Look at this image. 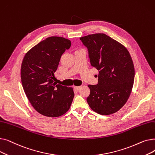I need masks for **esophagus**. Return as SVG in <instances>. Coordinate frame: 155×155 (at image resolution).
Wrapping results in <instances>:
<instances>
[{
	"label": "esophagus",
	"instance_id": "esophagus-1",
	"mask_svg": "<svg viewBox=\"0 0 155 155\" xmlns=\"http://www.w3.org/2000/svg\"><path fill=\"white\" fill-rule=\"evenodd\" d=\"M74 88H75V90L78 91V90H80V88H81V86H75V87H74Z\"/></svg>",
	"mask_w": 155,
	"mask_h": 155
}]
</instances>
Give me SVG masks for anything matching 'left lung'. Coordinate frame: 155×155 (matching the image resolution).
<instances>
[{"mask_svg":"<svg viewBox=\"0 0 155 155\" xmlns=\"http://www.w3.org/2000/svg\"><path fill=\"white\" fill-rule=\"evenodd\" d=\"M88 49L91 66L99 71L98 84L88 85L90 107L101 115H109L124 106L132 91L134 67L127 48L103 33L80 38Z\"/></svg>","mask_w":155,"mask_h":155,"instance_id":"8db88e82","label":"left lung"}]
</instances>
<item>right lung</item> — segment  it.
Wrapping results in <instances>:
<instances>
[{"label":"right lung","instance_id":"obj_1","mask_svg":"<svg viewBox=\"0 0 155 155\" xmlns=\"http://www.w3.org/2000/svg\"><path fill=\"white\" fill-rule=\"evenodd\" d=\"M70 46L69 39L49 37L32 48L23 58L21 77L24 92L32 107L45 116H61L71 106L73 88L53 81L61 56Z\"/></svg>","mask_w":155,"mask_h":155}]
</instances>
